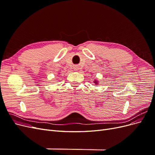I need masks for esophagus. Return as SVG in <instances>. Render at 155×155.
Returning a JSON list of instances; mask_svg holds the SVG:
<instances>
[{
    "label": "esophagus",
    "mask_w": 155,
    "mask_h": 155,
    "mask_svg": "<svg viewBox=\"0 0 155 155\" xmlns=\"http://www.w3.org/2000/svg\"><path fill=\"white\" fill-rule=\"evenodd\" d=\"M78 70V67L77 66H76L74 67V70Z\"/></svg>",
    "instance_id": "obj_1"
}]
</instances>
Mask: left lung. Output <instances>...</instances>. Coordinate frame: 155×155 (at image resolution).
<instances>
[{
	"instance_id": "left-lung-1",
	"label": "left lung",
	"mask_w": 155,
	"mask_h": 155,
	"mask_svg": "<svg viewBox=\"0 0 155 155\" xmlns=\"http://www.w3.org/2000/svg\"><path fill=\"white\" fill-rule=\"evenodd\" d=\"M94 83L96 85H97V84H98V81L97 80V79H95V80L94 81Z\"/></svg>"
}]
</instances>
